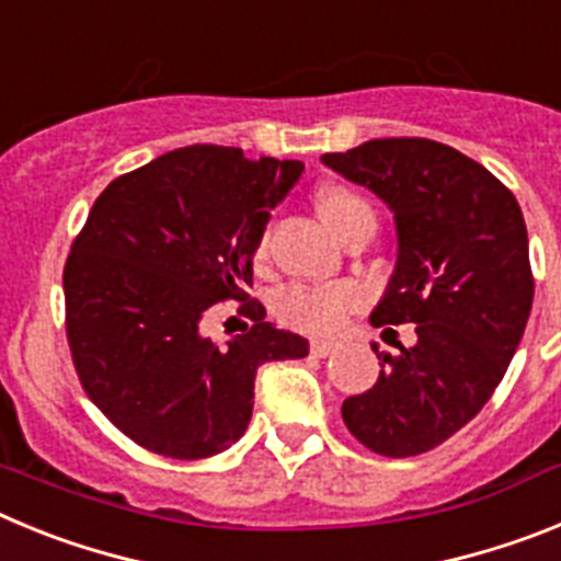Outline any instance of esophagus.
<instances>
[{
	"instance_id": "1",
	"label": "esophagus",
	"mask_w": 561,
	"mask_h": 561,
	"mask_svg": "<svg viewBox=\"0 0 561 561\" xmlns=\"http://www.w3.org/2000/svg\"><path fill=\"white\" fill-rule=\"evenodd\" d=\"M336 348H340V342H334V340H311V354L320 356V359L331 356Z\"/></svg>"
}]
</instances>
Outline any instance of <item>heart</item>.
Returning <instances> with one entry per match:
<instances>
[{"label":"heart","instance_id":"b5f03b06","mask_svg":"<svg viewBox=\"0 0 561 561\" xmlns=\"http://www.w3.org/2000/svg\"><path fill=\"white\" fill-rule=\"evenodd\" d=\"M317 213L323 225L334 232L336 238H345L356 225L370 221L374 225V207L362 199L359 193L348 191L342 185H325L317 193ZM266 255V241L257 244V257ZM359 304V289L351 284L340 286H291L280 295L277 311L286 323L295 329L311 331V334H329L340 329L351 309Z\"/></svg>","mask_w":561,"mask_h":561}]
</instances>
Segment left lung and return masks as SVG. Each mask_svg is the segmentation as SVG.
<instances>
[{"label": "left lung", "instance_id": "obj_1", "mask_svg": "<svg viewBox=\"0 0 561 561\" xmlns=\"http://www.w3.org/2000/svg\"><path fill=\"white\" fill-rule=\"evenodd\" d=\"M320 160L393 213L396 266L370 325L396 336L390 325L415 323L419 336L379 356V379L342 401V421L388 458L427 453L483 410L523 340L534 304L523 210L480 162L435 140H368Z\"/></svg>", "mask_w": 561, "mask_h": 561}]
</instances>
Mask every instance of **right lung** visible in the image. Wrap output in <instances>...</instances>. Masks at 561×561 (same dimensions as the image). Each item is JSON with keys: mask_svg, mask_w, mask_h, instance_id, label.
<instances>
[{"mask_svg": "<svg viewBox=\"0 0 561 561\" xmlns=\"http://www.w3.org/2000/svg\"><path fill=\"white\" fill-rule=\"evenodd\" d=\"M300 173V160L187 146L95 199L64 270L67 336L87 396L134 444L180 460L225 453L252 419L257 368L309 354L261 304L244 306L247 334H202L213 304L250 297L270 210Z\"/></svg>", "mask_w": 561, "mask_h": 561, "instance_id": "1", "label": "right lung"}]
</instances>
